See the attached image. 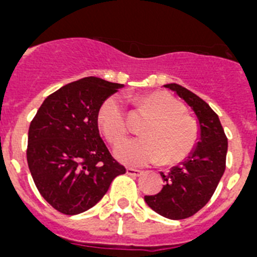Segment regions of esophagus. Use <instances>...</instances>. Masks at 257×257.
<instances>
[{
	"instance_id": "obj_1",
	"label": "esophagus",
	"mask_w": 257,
	"mask_h": 257,
	"mask_svg": "<svg viewBox=\"0 0 257 257\" xmlns=\"http://www.w3.org/2000/svg\"><path fill=\"white\" fill-rule=\"evenodd\" d=\"M126 174L131 175V177H140V175L142 174V172H141V170H138V169L126 168Z\"/></svg>"
}]
</instances>
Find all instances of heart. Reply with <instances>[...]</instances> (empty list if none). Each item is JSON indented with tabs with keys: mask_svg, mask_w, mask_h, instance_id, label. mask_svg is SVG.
<instances>
[{
	"mask_svg": "<svg viewBox=\"0 0 257 257\" xmlns=\"http://www.w3.org/2000/svg\"><path fill=\"white\" fill-rule=\"evenodd\" d=\"M140 105L156 115L142 134L115 147L119 161L132 166L160 163L174 164L186 159L196 147L200 129L195 119L184 114V107L168 92H152L140 98ZM97 121L111 143L123 140L129 132L125 106L117 96L108 97L101 105Z\"/></svg>",
	"mask_w": 257,
	"mask_h": 257,
	"instance_id": "b5f03b06",
	"label": "heart"
}]
</instances>
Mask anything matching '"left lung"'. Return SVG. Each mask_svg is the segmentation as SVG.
I'll return each mask as SVG.
<instances>
[{"label":"left lung","instance_id":"left-lung-1","mask_svg":"<svg viewBox=\"0 0 257 257\" xmlns=\"http://www.w3.org/2000/svg\"><path fill=\"white\" fill-rule=\"evenodd\" d=\"M195 111L200 141L184 163L160 173L164 184L157 195L145 196L146 203L172 220L187 219L210 201L225 170L228 140L219 116L202 98L175 83L165 84Z\"/></svg>","mask_w":257,"mask_h":257}]
</instances>
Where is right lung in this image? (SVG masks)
I'll return each mask as SVG.
<instances>
[{
    "instance_id": "obj_1",
    "label": "right lung",
    "mask_w": 257,
    "mask_h": 257,
    "mask_svg": "<svg viewBox=\"0 0 257 257\" xmlns=\"http://www.w3.org/2000/svg\"><path fill=\"white\" fill-rule=\"evenodd\" d=\"M123 84L88 77L46 98L28 132L27 160L37 189L65 215L93 207L125 173L100 137L97 114Z\"/></svg>"
}]
</instances>
